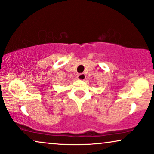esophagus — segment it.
Wrapping results in <instances>:
<instances>
[{
    "label": "esophagus",
    "mask_w": 154,
    "mask_h": 154,
    "mask_svg": "<svg viewBox=\"0 0 154 154\" xmlns=\"http://www.w3.org/2000/svg\"><path fill=\"white\" fill-rule=\"evenodd\" d=\"M77 79H79V80H81V81L85 80V79H86V75H85L84 73L79 74V75H78V76H77Z\"/></svg>",
    "instance_id": "obj_1"
}]
</instances>
